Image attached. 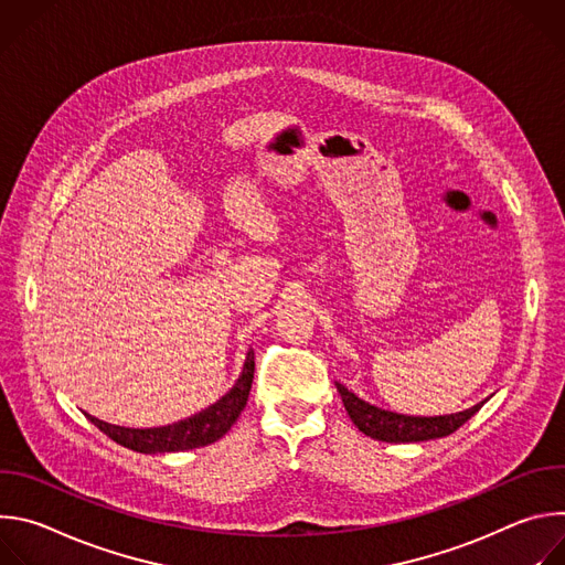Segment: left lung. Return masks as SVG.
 Segmentation results:
<instances>
[{
	"label": "left lung",
	"mask_w": 565,
	"mask_h": 565,
	"mask_svg": "<svg viewBox=\"0 0 565 565\" xmlns=\"http://www.w3.org/2000/svg\"><path fill=\"white\" fill-rule=\"evenodd\" d=\"M335 386L342 395L347 414L351 416L353 425L362 434L382 443H423V440L445 438L454 434L458 427H462L482 405H486V399H482L478 405L458 414L405 416V414H395V412L371 405V402L362 399L358 393H353L340 382H335Z\"/></svg>",
	"instance_id": "obj_1"
}]
</instances>
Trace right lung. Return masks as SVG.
I'll list each match as a JSON object with an SVG mask.
<instances>
[{
  "label": "right lung",
  "instance_id": "add662e5",
  "mask_svg": "<svg viewBox=\"0 0 565 565\" xmlns=\"http://www.w3.org/2000/svg\"><path fill=\"white\" fill-rule=\"evenodd\" d=\"M253 377H255V351L250 349L246 353V362H244V371H241L238 380L234 382V386L221 395L214 405H210L207 409L166 425V427H149V429H134V427H120V425H109L105 420H98L94 416L87 414V418L103 431L107 434L111 440H116L118 445L131 449V451H140V454H168V451H188V449H196V447H205L216 443L218 438H223L230 427L236 423V418L244 412L248 395H250V386H253Z\"/></svg>",
  "mask_w": 565,
  "mask_h": 565
}]
</instances>
